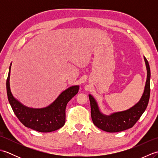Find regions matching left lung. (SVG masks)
<instances>
[{
  "instance_id": "8db88e82",
  "label": "left lung",
  "mask_w": 158,
  "mask_h": 158,
  "mask_svg": "<svg viewBox=\"0 0 158 158\" xmlns=\"http://www.w3.org/2000/svg\"><path fill=\"white\" fill-rule=\"evenodd\" d=\"M144 60L147 73L145 89L139 101L131 108L123 111L110 113V115H105L100 111L95 98L91 94H89L92 119L97 127L108 132H117L126 130L135 125L145 112L150 96L151 71L149 62L145 56Z\"/></svg>"
}]
</instances>
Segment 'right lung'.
<instances>
[{"instance_id":"right-lung-1","label":"right lung","mask_w":158,"mask_h":158,"mask_svg":"<svg viewBox=\"0 0 158 158\" xmlns=\"http://www.w3.org/2000/svg\"><path fill=\"white\" fill-rule=\"evenodd\" d=\"M11 63L6 79V94L10 105L21 123L26 127L40 132H50L60 129L65 123L67 103L79 92V86L73 85L63 91L54 101L44 108L26 106L13 96L10 88Z\"/></svg>"}]
</instances>
